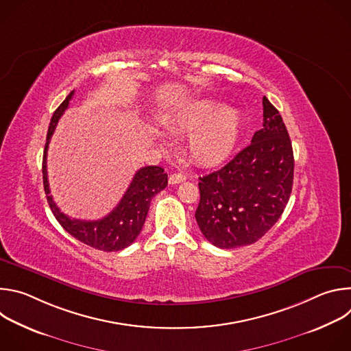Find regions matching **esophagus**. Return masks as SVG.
<instances>
[{
  "label": "esophagus",
  "instance_id": "1",
  "mask_svg": "<svg viewBox=\"0 0 351 351\" xmlns=\"http://www.w3.org/2000/svg\"><path fill=\"white\" fill-rule=\"evenodd\" d=\"M186 180V176L182 173H173L169 176V184H178Z\"/></svg>",
  "mask_w": 351,
  "mask_h": 351
}]
</instances>
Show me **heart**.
Here are the masks:
<instances>
[{
	"label": "heart",
	"mask_w": 351,
	"mask_h": 351,
	"mask_svg": "<svg viewBox=\"0 0 351 351\" xmlns=\"http://www.w3.org/2000/svg\"><path fill=\"white\" fill-rule=\"evenodd\" d=\"M173 128L194 134L187 143L190 157L203 167H214L228 160L241 133V117L232 107H222L214 99H202L187 106L175 119Z\"/></svg>",
	"instance_id": "obj_1"
}]
</instances>
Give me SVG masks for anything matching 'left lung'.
I'll return each instance as SVG.
<instances>
[{
  "mask_svg": "<svg viewBox=\"0 0 351 351\" xmlns=\"http://www.w3.org/2000/svg\"><path fill=\"white\" fill-rule=\"evenodd\" d=\"M264 123L223 168L199 178L197 225L219 248L260 240L280 218L293 186L291 141L279 111L263 98Z\"/></svg>",
  "mask_w": 351,
  "mask_h": 351,
  "instance_id": "left-lung-1",
  "label": "left lung"
}]
</instances>
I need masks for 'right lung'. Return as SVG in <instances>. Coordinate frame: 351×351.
I'll list each match as a JSON object with an SVG mask.
<instances>
[{
	"label": "right lung",
	"mask_w": 351,
	"mask_h": 351,
	"mask_svg": "<svg viewBox=\"0 0 351 351\" xmlns=\"http://www.w3.org/2000/svg\"><path fill=\"white\" fill-rule=\"evenodd\" d=\"M75 91L64 99L62 104L56 110L47 132V143L43 156V184L47 194V202L60 225L79 241L101 250V252H119L130 245L144 225L149 203L156 194L164 190L168 184V175L161 167L140 168L119 204L103 219L80 221L65 215L54 203L53 195H49V186L47 179V149L56 126L69 106Z\"/></svg>",
	"instance_id": "add662e5"
}]
</instances>
